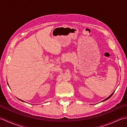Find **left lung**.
<instances>
[{"label": "left lung", "mask_w": 127, "mask_h": 127, "mask_svg": "<svg viewBox=\"0 0 127 127\" xmlns=\"http://www.w3.org/2000/svg\"><path fill=\"white\" fill-rule=\"evenodd\" d=\"M114 92H115V91H114V92H113V93H112V94H111V95H110L109 96H108V97H107V98H106V99H104V100H102V101H105V100H107V99H109V98H110V97H111V96L112 95V94H114Z\"/></svg>", "instance_id": "obj_1"}]
</instances>
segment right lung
<instances>
[{"label":"right lung","mask_w":127,"mask_h":127,"mask_svg":"<svg viewBox=\"0 0 127 127\" xmlns=\"http://www.w3.org/2000/svg\"><path fill=\"white\" fill-rule=\"evenodd\" d=\"M7 84H8V83H7ZM20 100H21V101H23V100H21V99H20Z\"/></svg>","instance_id":"obj_1"}]
</instances>
